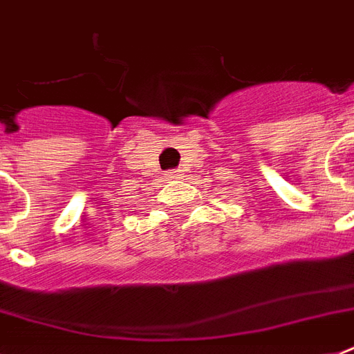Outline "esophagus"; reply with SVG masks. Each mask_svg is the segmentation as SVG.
<instances>
[{
    "label": "esophagus",
    "instance_id": "obj_1",
    "mask_svg": "<svg viewBox=\"0 0 354 354\" xmlns=\"http://www.w3.org/2000/svg\"><path fill=\"white\" fill-rule=\"evenodd\" d=\"M183 179V169H171V171H166V180H177Z\"/></svg>",
    "mask_w": 354,
    "mask_h": 354
}]
</instances>
